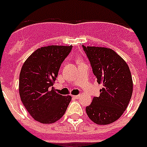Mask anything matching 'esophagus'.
Segmentation results:
<instances>
[{
  "mask_svg": "<svg viewBox=\"0 0 147 147\" xmlns=\"http://www.w3.org/2000/svg\"><path fill=\"white\" fill-rule=\"evenodd\" d=\"M73 97L76 99H79V97H80V95H75V96H73Z\"/></svg>",
  "mask_w": 147,
  "mask_h": 147,
  "instance_id": "34e87169",
  "label": "esophagus"
}]
</instances>
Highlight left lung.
<instances>
[{
  "label": "left lung",
  "mask_w": 147,
  "mask_h": 147,
  "mask_svg": "<svg viewBox=\"0 0 147 147\" xmlns=\"http://www.w3.org/2000/svg\"><path fill=\"white\" fill-rule=\"evenodd\" d=\"M97 82L103 86L86 111L92 121L108 125L122 115L131 99L133 82L127 63L115 51L82 45Z\"/></svg>",
  "instance_id": "left-lung-1"
}]
</instances>
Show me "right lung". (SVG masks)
I'll return each mask as SVG.
<instances>
[{
    "label": "right lung",
    "mask_w": 147,
    "mask_h": 147,
    "mask_svg": "<svg viewBox=\"0 0 147 147\" xmlns=\"http://www.w3.org/2000/svg\"><path fill=\"white\" fill-rule=\"evenodd\" d=\"M72 46H51L38 48L22 67L19 75V95L27 111L40 123L51 124L65 115L71 100L53 87L61 63Z\"/></svg>",
    "instance_id": "obj_1"
}]
</instances>
